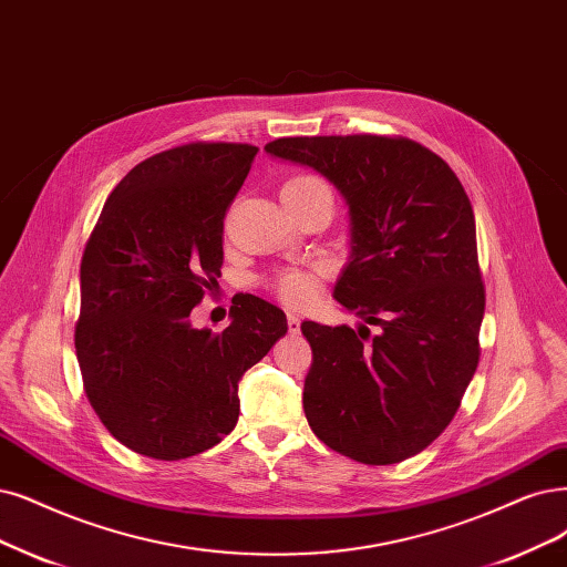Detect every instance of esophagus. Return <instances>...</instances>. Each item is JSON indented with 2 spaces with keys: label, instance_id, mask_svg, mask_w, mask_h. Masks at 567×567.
I'll use <instances>...</instances> for the list:
<instances>
[{
  "label": "esophagus",
  "instance_id": "1",
  "mask_svg": "<svg viewBox=\"0 0 567 567\" xmlns=\"http://www.w3.org/2000/svg\"><path fill=\"white\" fill-rule=\"evenodd\" d=\"M287 327H289L291 333H297L301 329V318L295 316V312H289V316H287Z\"/></svg>",
  "mask_w": 567,
  "mask_h": 567
}]
</instances>
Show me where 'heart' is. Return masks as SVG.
I'll list each match as a JSON object with an SVG mask.
<instances>
[{
  "label": "heart",
  "mask_w": 567,
  "mask_h": 567,
  "mask_svg": "<svg viewBox=\"0 0 567 567\" xmlns=\"http://www.w3.org/2000/svg\"><path fill=\"white\" fill-rule=\"evenodd\" d=\"M327 186L322 179L312 175H297L285 182L282 192H295V188H322ZM331 272L329 261H310V264H297V266H285L276 276L270 278V289L276 291L278 299L285 301L291 308H308L312 301L318 299L322 278Z\"/></svg>",
  "instance_id": "obj_1"
}]
</instances>
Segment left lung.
I'll list each match as a JSON object with an SVG mask.
<instances>
[{
	"label": "left lung",
	"mask_w": 567,
	"mask_h": 567,
	"mask_svg": "<svg viewBox=\"0 0 567 567\" xmlns=\"http://www.w3.org/2000/svg\"><path fill=\"white\" fill-rule=\"evenodd\" d=\"M264 150L318 171L350 207L352 259L333 299L364 324H301L308 425L358 463H402L449 427L478 364L486 289L472 203L449 163L409 137H280Z\"/></svg>",
	"instance_id": "obj_1"
}]
</instances>
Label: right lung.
I'll return each mask as SVG.
<instances>
[{"instance_id": "obj_1", "label": "right lung", "mask_w": 567, "mask_h": 567, "mask_svg": "<svg viewBox=\"0 0 567 567\" xmlns=\"http://www.w3.org/2000/svg\"><path fill=\"white\" fill-rule=\"evenodd\" d=\"M257 146L188 142L137 163L81 257L76 360L102 425L131 451L182 460L238 423V381L287 333L285 312L238 295L230 324L188 320L224 264V217Z\"/></svg>"}]
</instances>
